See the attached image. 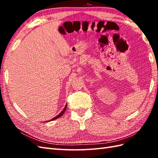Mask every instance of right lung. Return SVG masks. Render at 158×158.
I'll return each mask as SVG.
<instances>
[{"label":"right lung","instance_id":"obj_1","mask_svg":"<svg viewBox=\"0 0 158 158\" xmlns=\"http://www.w3.org/2000/svg\"><path fill=\"white\" fill-rule=\"evenodd\" d=\"M66 106H67V105H66V106H65L64 109H63L61 113H60L59 114V115H57V116H56V117H53V119H51V121H52V120H54V119H58V118H59V117H60V116H62V115H63V114H64V113L65 112V110H66Z\"/></svg>","mask_w":158,"mask_h":158}]
</instances>
